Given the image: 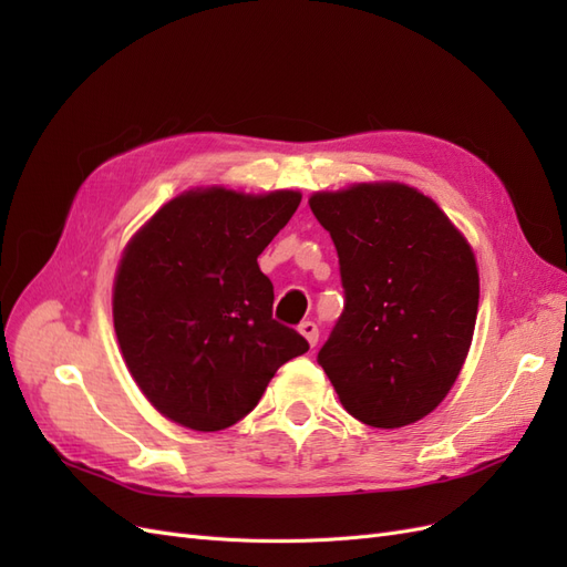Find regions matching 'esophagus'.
Instances as JSON below:
<instances>
[{
    "label": "esophagus",
    "instance_id": "34e87169",
    "mask_svg": "<svg viewBox=\"0 0 567 567\" xmlns=\"http://www.w3.org/2000/svg\"><path fill=\"white\" fill-rule=\"evenodd\" d=\"M300 333L305 336V340L310 342L312 348L317 346V340H319V329H317V323H315V321H302V323H300Z\"/></svg>",
    "mask_w": 567,
    "mask_h": 567
}]
</instances>
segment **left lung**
Masks as SVG:
<instances>
[{"mask_svg":"<svg viewBox=\"0 0 567 567\" xmlns=\"http://www.w3.org/2000/svg\"><path fill=\"white\" fill-rule=\"evenodd\" d=\"M338 250L346 310L317 362L373 427L416 423L447 398L473 340L475 255L433 198L398 182L310 198Z\"/></svg>","mask_w":567,"mask_h":567,"instance_id":"obj_1","label":"left lung"}]
</instances>
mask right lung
Masks as SVG:
<instances>
[{"label":"right lung","instance_id":"add662e5","mask_svg":"<svg viewBox=\"0 0 567 567\" xmlns=\"http://www.w3.org/2000/svg\"><path fill=\"white\" fill-rule=\"evenodd\" d=\"M300 198L196 188L132 236L113 323L132 379L165 419L225 431L257 406L281 364L310 350L271 317L274 286L257 265Z\"/></svg>","mask_w":567,"mask_h":567}]
</instances>
